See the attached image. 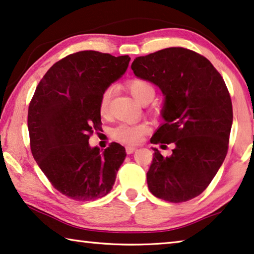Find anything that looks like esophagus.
I'll return each instance as SVG.
<instances>
[{
  "label": "esophagus",
  "instance_id": "esophagus-1",
  "mask_svg": "<svg viewBox=\"0 0 254 254\" xmlns=\"http://www.w3.org/2000/svg\"><path fill=\"white\" fill-rule=\"evenodd\" d=\"M127 152L128 155L132 154V152H134L136 150V147H133V146H127Z\"/></svg>",
  "mask_w": 254,
  "mask_h": 254
}]
</instances>
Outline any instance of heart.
<instances>
[{"label": "heart", "mask_w": 254, "mask_h": 254, "mask_svg": "<svg viewBox=\"0 0 254 254\" xmlns=\"http://www.w3.org/2000/svg\"><path fill=\"white\" fill-rule=\"evenodd\" d=\"M127 90L131 95L140 103H148L154 98L156 94L155 87L150 81L142 78H132L127 80L126 83ZM113 87H107L103 91L99 100V113L102 116H106L110 111L111 100L113 97ZM148 130V126L146 123H122L116 127L113 128L112 136L118 141L127 143V144H136L141 141L144 133Z\"/></svg>", "instance_id": "b5f03b06"}]
</instances>
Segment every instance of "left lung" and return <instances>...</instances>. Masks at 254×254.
I'll return each instance as SVG.
<instances>
[{"instance_id":"1","label":"left lung","mask_w":254,"mask_h":254,"mask_svg":"<svg viewBox=\"0 0 254 254\" xmlns=\"http://www.w3.org/2000/svg\"><path fill=\"white\" fill-rule=\"evenodd\" d=\"M131 69L165 95V123L150 142L175 146L170 157L154 148L147 173L149 190L175 203L195 198L227 155L233 107L223 76L208 59L183 47L139 56Z\"/></svg>"}]
</instances>
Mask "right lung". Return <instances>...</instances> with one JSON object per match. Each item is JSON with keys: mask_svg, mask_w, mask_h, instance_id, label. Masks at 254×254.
I'll use <instances>...</instances> for the list:
<instances>
[{"mask_svg": "<svg viewBox=\"0 0 254 254\" xmlns=\"http://www.w3.org/2000/svg\"><path fill=\"white\" fill-rule=\"evenodd\" d=\"M127 55L97 51L70 54L51 66L28 108L31 154L51 184L76 201L105 196L126 159V149L112 142L103 152L89 138L102 124L103 91L124 74Z\"/></svg>", "mask_w": 254, "mask_h": 254, "instance_id": "1", "label": "right lung"}]
</instances>
